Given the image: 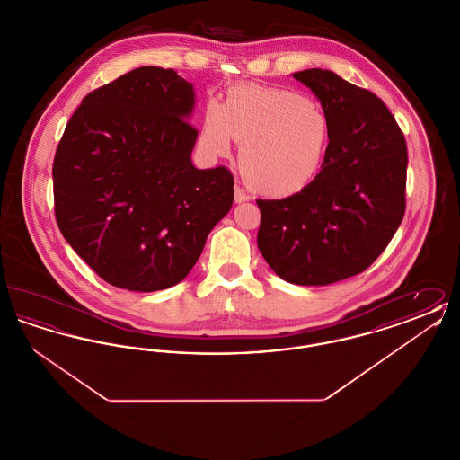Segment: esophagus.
Instances as JSON below:
<instances>
[{
    "mask_svg": "<svg viewBox=\"0 0 460 460\" xmlns=\"http://www.w3.org/2000/svg\"><path fill=\"white\" fill-rule=\"evenodd\" d=\"M248 199H250V197H248L241 188L236 186V188H234V201H236V203H243V201H248Z\"/></svg>",
    "mask_w": 460,
    "mask_h": 460,
    "instance_id": "obj_1",
    "label": "esophagus"
}]
</instances>
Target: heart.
Segmentation results:
<instances>
[{"label": "heart", "instance_id": "1", "mask_svg": "<svg viewBox=\"0 0 460 460\" xmlns=\"http://www.w3.org/2000/svg\"><path fill=\"white\" fill-rule=\"evenodd\" d=\"M201 139L216 155L240 143L241 177L259 195L285 199L305 193L328 160V115L302 94L278 88H233L220 109L207 110Z\"/></svg>", "mask_w": 460, "mask_h": 460}]
</instances>
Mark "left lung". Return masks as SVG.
Here are the masks:
<instances>
[{
  "label": "left lung",
  "instance_id": "left-lung-1",
  "mask_svg": "<svg viewBox=\"0 0 460 460\" xmlns=\"http://www.w3.org/2000/svg\"><path fill=\"white\" fill-rule=\"evenodd\" d=\"M293 77L328 115V160L305 193L257 199V244L288 283L331 285L364 272L394 238L405 214L407 143L371 91L323 68Z\"/></svg>",
  "mask_w": 460,
  "mask_h": 460
}]
</instances>
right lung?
<instances>
[{
	"instance_id": "right-lung-1",
	"label": "right lung",
	"mask_w": 460,
	"mask_h": 460,
	"mask_svg": "<svg viewBox=\"0 0 460 460\" xmlns=\"http://www.w3.org/2000/svg\"><path fill=\"white\" fill-rule=\"evenodd\" d=\"M193 86L139 66L84 96L53 160L55 217L66 243L111 286L182 281L231 208L226 167H193Z\"/></svg>"
}]
</instances>
